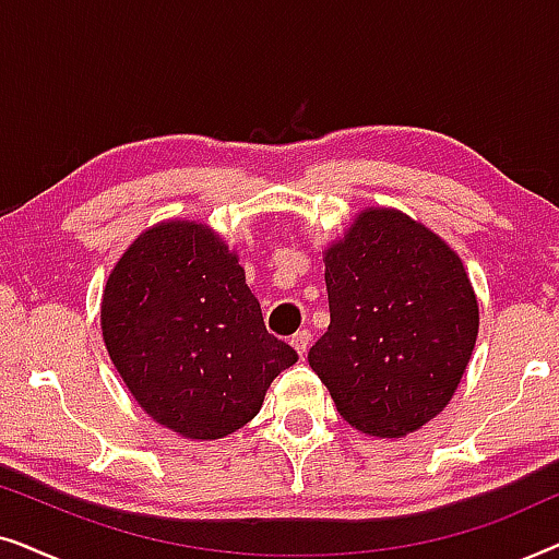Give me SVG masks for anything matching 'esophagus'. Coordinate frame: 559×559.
Here are the masks:
<instances>
[{"instance_id":"obj_1","label":"esophagus","mask_w":559,"mask_h":559,"mask_svg":"<svg viewBox=\"0 0 559 559\" xmlns=\"http://www.w3.org/2000/svg\"><path fill=\"white\" fill-rule=\"evenodd\" d=\"M289 343H293V348L297 350V354L305 356V354H308V348H310V331H305V328H302V331H297L293 335V341H289Z\"/></svg>"}]
</instances>
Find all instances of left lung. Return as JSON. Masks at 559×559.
<instances>
[{
  "label": "left lung",
  "instance_id": "8db88e82",
  "mask_svg": "<svg viewBox=\"0 0 559 559\" xmlns=\"http://www.w3.org/2000/svg\"><path fill=\"white\" fill-rule=\"evenodd\" d=\"M331 325L308 361L341 417L400 438L440 415L478 335L463 262L400 211L369 209L325 251Z\"/></svg>",
  "mask_w": 559,
  "mask_h": 559
}]
</instances>
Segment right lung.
<instances>
[{
	"label": "right lung",
	"mask_w": 559,
	"mask_h": 559,
	"mask_svg": "<svg viewBox=\"0 0 559 559\" xmlns=\"http://www.w3.org/2000/svg\"><path fill=\"white\" fill-rule=\"evenodd\" d=\"M104 343L155 423L190 440L226 438L254 419L297 350L266 333L239 259L203 224L167 221L114 266Z\"/></svg>",
	"instance_id": "right-lung-1"
}]
</instances>
